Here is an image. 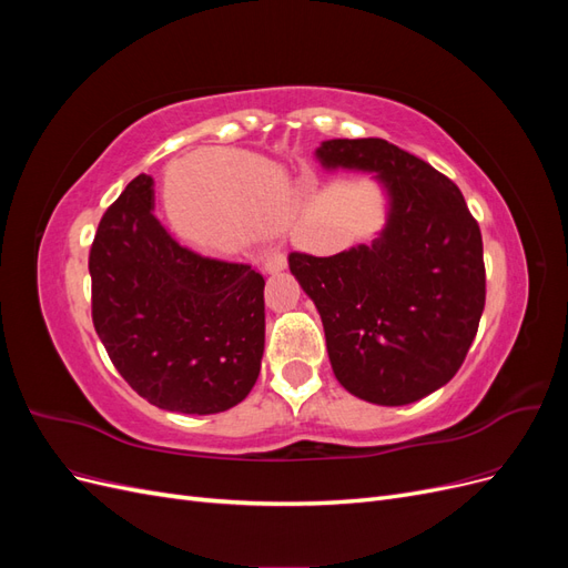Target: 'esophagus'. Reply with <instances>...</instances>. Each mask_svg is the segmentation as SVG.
<instances>
[{"label": "esophagus", "mask_w": 568, "mask_h": 568, "mask_svg": "<svg viewBox=\"0 0 568 568\" xmlns=\"http://www.w3.org/2000/svg\"><path fill=\"white\" fill-rule=\"evenodd\" d=\"M263 267H265V272H270V274H277V272L286 270V255L280 253V251H267V253L263 255Z\"/></svg>", "instance_id": "esophagus-1"}]
</instances>
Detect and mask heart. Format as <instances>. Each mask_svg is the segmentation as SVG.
<instances>
[{
	"instance_id": "obj_1",
	"label": "heart",
	"mask_w": 568,
	"mask_h": 568,
	"mask_svg": "<svg viewBox=\"0 0 568 568\" xmlns=\"http://www.w3.org/2000/svg\"><path fill=\"white\" fill-rule=\"evenodd\" d=\"M215 184L217 192L199 184V213L192 220L175 217L184 239L209 248H232L246 234H265L286 225L301 196L286 170L246 153L222 156Z\"/></svg>"
}]
</instances>
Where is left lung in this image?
<instances>
[{
    "instance_id": "left-lung-1",
    "label": "left lung",
    "mask_w": 568,
    "mask_h": 568,
    "mask_svg": "<svg viewBox=\"0 0 568 568\" xmlns=\"http://www.w3.org/2000/svg\"><path fill=\"white\" fill-rule=\"evenodd\" d=\"M315 159L372 175L384 227L329 257L291 253V274L322 317L338 384L374 405L417 403L457 374L484 315L480 230L448 178L386 140H326Z\"/></svg>"
}]
</instances>
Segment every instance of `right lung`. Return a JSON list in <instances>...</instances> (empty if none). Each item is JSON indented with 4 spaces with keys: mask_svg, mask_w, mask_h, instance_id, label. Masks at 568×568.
<instances>
[{
    "mask_svg": "<svg viewBox=\"0 0 568 568\" xmlns=\"http://www.w3.org/2000/svg\"><path fill=\"white\" fill-rule=\"evenodd\" d=\"M153 178H134L90 251L92 320L111 363L144 400L217 415L251 393L265 351V280L182 248L153 215Z\"/></svg>",
    "mask_w": 568,
    "mask_h": 568,
    "instance_id": "add662e5",
    "label": "right lung"
}]
</instances>
